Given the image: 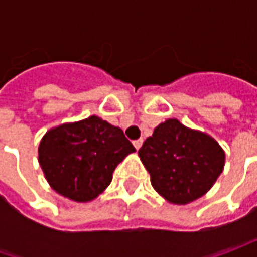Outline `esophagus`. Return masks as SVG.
<instances>
[{"mask_svg": "<svg viewBox=\"0 0 257 257\" xmlns=\"http://www.w3.org/2000/svg\"><path fill=\"white\" fill-rule=\"evenodd\" d=\"M134 147H136V150H139L140 147H142V144H143V140L142 139H139V140H136V142H133Z\"/></svg>", "mask_w": 257, "mask_h": 257, "instance_id": "34e87169", "label": "esophagus"}]
</instances>
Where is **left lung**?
Returning a JSON list of instances; mask_svg holds the SVG:
<instances>
[{"mask_svg": "<svg viewBox=\"0 0 257 257\" xmlns=\"http://www.w3.org/2000/svg\"><path fill=\"white\" fill-rule=\"evenodd\" d=\"M154 190L173 204H187L212 189L224 167V152L209 134L169 118L139 150Z\"/></svg>", "mask_w": 257, "mask_h": 257, "instance_id": "1", "label": "left lung"}]
</instances>
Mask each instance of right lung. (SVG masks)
Here are the masks:
<instances>
[{"instance_id":"right-lung-1","label":"right lung","mask_w":257,"mask_h":257,"mask_svg":"<svg viewBox=\"0 0 257 257\" xmlns=\"http://www.w3.org/2000/svg\"><path fill=\"white\" fill-rule=\"evenodd\" d=\"M133 152L120 127L91 115L48 130L38 146V162L58 194L90 202L107 189L117 164Z\"/></svg>"}]
</instances>
